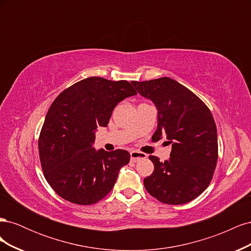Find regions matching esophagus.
Instances as JSON below:
<instances>
[{"instance_id": "34e87169", "label": "esophagus", "mask_w": 251, "mask_h": 251, "mask_svg": "<svg viewBox=\"0 0 251 251\" xmlns=\"http://www.w3.org/2000/svg\"><path fill=\"white\" fill-rule=\"evenodd\" d=\"M146 158H147V154L141 153V151H131V160L133 162H137L140 160V159H146Z\"/></svg>"}]
</instances>
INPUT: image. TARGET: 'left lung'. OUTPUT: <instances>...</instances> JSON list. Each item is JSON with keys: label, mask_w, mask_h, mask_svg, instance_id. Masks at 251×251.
Returning <instances> with one entry per match:
<instances>
[{"label": "left lung", "mask_w": 251, "mask_h": 251, "mask_svg": "<svg viewBox=\"0 0 251 251\" xmlns=\"http://www.w3.org/2000/svg\"><path fill=\"white\" fill-rule=\"evenodd\" d=\"M132 83L157 107L158 127L151 139L166 135L172 143L169 160L149 157L154 172L144 178V187L164 204L196 199L209 185L218 161L217 127L210 110L191 90L170 77Z\"/></svg>", "instance_id": "left-lung-1"}]
</instances>
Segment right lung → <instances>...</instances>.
<instances>
[{"mask_svg":"<svg viewBox=\"0 0 251 251\" xmlns=\"http://www.w3.org/2000/svg\"><path fill=\"white\" fill-rule=\"evenodd\" d=\"M126 80L88 77L60 93L45 118L39 137L40 160L49 185L63 199L79 205L97 203L130 162L125 150L95 151L97 126H107L118 102L136 95Z\"/></svg>","mask_w":251,"mask_h":251,"instance_id":"right-lung-1","label":"right lung"}]
</instances>
